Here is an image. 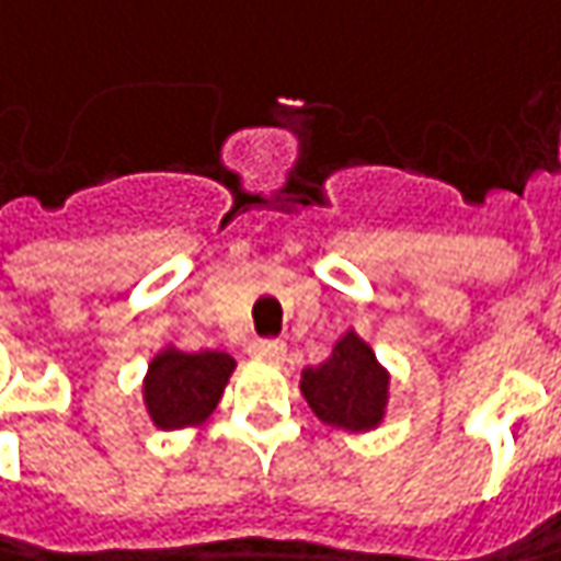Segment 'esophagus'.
<instances>
[{"instance_id": "esophagus-1", "label": "esophagus", "mask_w": 561, "mask_h": 561, "mask_svg": "<svg viewBox=\"0 0 561 561\" xmlns=\"http://www.w3.org/2000/svg\"><path fill=\"white\" fill-rule=\"evenodd\" d=\"M248 354L257 359H270V363H279L285 357V344L279 339H261L254 341L251 347H248Z\"/></svg>"}]
</instances>
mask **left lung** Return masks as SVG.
<instances>
[{"instance_id":"1","label":"left lung","mask_w":561,"mask_h":561,"mask_svg":"<svg viewBox=\"0 0 561 561\" xmlns=\"http://www.w3.org/2000/svg\"><path fill=\"white\" fill-rule=\"evenodd\" d=\"M391 376L373 354V347L347 332L319 366L300 373V394L319 415V422L344 432H373L388 410Z\"/></svg>"}]
</instances>
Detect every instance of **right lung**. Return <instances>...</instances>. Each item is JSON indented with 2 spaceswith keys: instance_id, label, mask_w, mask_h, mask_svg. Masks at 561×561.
<instances>
[{
  "instance_id": "right-lung-1",
  "label": "right lung",
  "mask_w": 561,
  "mask_h": 561,
  "mask_svg": "<svg viewBox=\"0 0 561 561\" xmlns=\"http://www.w3.org/2000/svg\"><path fill=\"white\" fill-rule=\"evenodd\" d=\"M236 369V359L222 351L185 354L180 347H164L148 363L142 397L151 422L164 432L202 425L217 410L222 388Z\"/></svg>"
}]
</instances>
